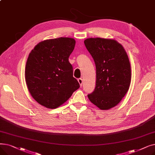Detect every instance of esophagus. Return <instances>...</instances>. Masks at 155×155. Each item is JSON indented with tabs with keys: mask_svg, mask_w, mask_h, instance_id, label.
I'll return each instance as SVG.
<instances>
[{
	"mask_svg": "<svg viewBox=\"0 0 155 155\" xmlns=\"http://www.w3.org/2000/svg\"><path fill=\"white\" fill-rule=\"evenodd\" d=\"M78 82L80 85V87L82 86V83H83V80L82 78H78Z\"/></svg>",
	"mask_w": 155,
	"mask_h": 155,
	"instance_id": "obj_1",
	"label": "esophagus"
}]
</instances>
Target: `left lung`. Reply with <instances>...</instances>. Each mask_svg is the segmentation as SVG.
Here are the masks:
<instances>
[{"label": "left lung", "mask_w": 155, "mask_h": 155, "mask_svg": "<svg viewBox=\"0 0 155 155\" xmlns=\"http://www.w3.org/2000/svg\"><path fill=\"white\" fill-rule=\"evenodd\" d=\"M84 44L96 67L95 88L88 98L100 109H110L129 90L131 71L128 56L123 46L114 39L91 38Z\"/></svg>", "instance_id": "8db88e82"}]
</instances>
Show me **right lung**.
Segmentation results:
<instances>
[{
  "label": "right lung",
  "instance_id": "1",
  "mask_svg": "<svg viewBox=\"0 0 155 155\" xmlns=\"http://www.w3.org/2000/svg\"><path fill=\"white\" fill-rule=\"evenodd\" d=\"M75 45V40L70 38L47 39L29 54L25 70L28 88L33 99L46 108L58 107L80 87L68 61Z\"/></svg>",
  "mask_w": 155,
  "mask_h": 155
}]
</instances>
